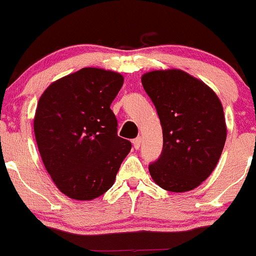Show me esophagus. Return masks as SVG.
I'll list each match as a JSON object with an SVG mask.
<instances>
[{"label":"esophagus","mask_w":256,"mask_h":256,"mask_svg":"<svg viewBox=\"0 0 256 256\" xmlns=\"http://www.w3.org/2000/svg\"><path fill=\"white\" fill-rule=\"evenodd\" d=\"M132 144H134V148H135V149H139L140 145H142V138H140V136H138L136 139L132 140Z\"/></svg>","instance_id":"esophagus-1"}]
</instances>
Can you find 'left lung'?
<instances>
[{
  "instance_id": "obj_1",
  "label": "left lung",
  "mask_w": 256,
  "mask_h": 256,
  "mask_svg": "<svg viewBox=\"0 0 256 256\" xmlns=\"http://www.w3.org/2000/svg\"><path fill=\"white\" fill-rule=\"evenodd\" d=\"M163 128V152L150 176L169 192L197 188L216 168L226 142L221 101L202 80L180 69L152 70L142 77Z\"/></svg>"
}]
</instances>
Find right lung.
I'll use <instances>...</instances> for the list:
<instances>
[{
	"label": "right lung",
	"mask_w": 256,
	"mask_h": 256,
	"mask_svg": "<svg viewBox=\"0 0 256 256\" xmlns=\"http://www.w3.org/2000/svg\"><path fill=\"white\" fill-rule=\"evenodd\" d=\"M122 84L120 73L82 68L52 82L38 102V149L52 182L72 200L107 192L130 152L131 142L117 136L110 108Z\"/></svg>",
	"instance_id": "1"
}]
</instances>
